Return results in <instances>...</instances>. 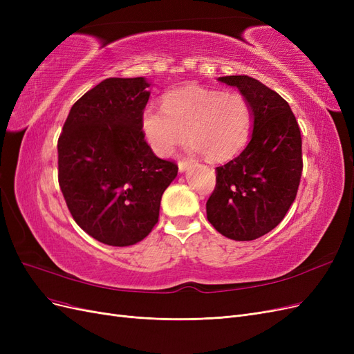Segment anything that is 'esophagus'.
<instances>
[{
    "label": "esophagus",
    "mask_w": 354,
    "mask_h": 354,
    "mask_svg": "<svg viewBox=\"0 0 354 354\" xmlns=\"http://www.w3.org/2000/svg\"><path fill=\"white\" fill-rule=\"evenodd\" d=\"M190 164H192V160H189V159L178 160V171H180V173H183V171H186Z\"/></svg>",
    "instance_id": "obj_1"
}]
</instances>
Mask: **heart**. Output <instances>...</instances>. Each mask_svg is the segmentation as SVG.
Instances as JSON below:
<instances>
[{"label": "heart", "instance_id": "1", "mask_svg": "<svg viewBox=\"0 0 354 354\" xmlns=\"http://www.w3.org/2000/svg\"><path fill=\"white\" fill-rule=\"evenodd\" d=\"M252 108L245 95L202 87L174 90L164 97V109L149 106L142 115V130L153 151L165 156L185 140L209 160H227L248 140Z\"/></svg>", "mask_w": 354, "mask_h": 354}]
</instances>
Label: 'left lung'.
Instances as JSON below:
<instances>
[{"instance_id": "left-lung-1", "label": "left lung", "mask_w": 354, "mask_h": 354, "mask_svg": "<svg viewBox=\"0 0 354 354\" xmlns=\"http://www.w3.org/2000/svg\"><path fill=\"white\" fill-rule=\"evenodd\" d=\"M252 108L251 140L242 153L216 168L207 218L223 236L254 241L279 224L297 196L303 171L301 133L285 99L246 75L218 78Z\"/></svg>"}]
</instances>
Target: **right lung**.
Here are the masks:
<instances>
[{
    "instance_id": "right-lung-1",
    "label": "right lung",
    "mask_w": 354,
    "mask_h": 354,
    "mask_svg": "<svg viewBox=\"0 0 354 354\" xmlns=\"http://www.w3.org/2000/svg\"><path fill=\"white\" fill-rule=\"evenodd\" d=\"M143 77L108 78L75 102L57 142L59 185L78 226L106 245L145 239L178 167L145 140Z\"/></svg>"
}]
</instances>
